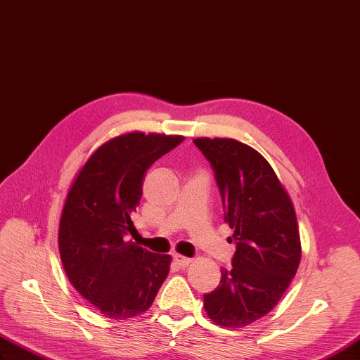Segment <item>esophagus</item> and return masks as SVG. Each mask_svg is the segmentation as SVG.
<instances>
[{
  "instance_id": "34e87169",
  "label": "esophagus",
  "mask_w": 360,
  "mask_h": 360,
  "mask_svg": "<svg viewBox=\"0 0 360 360\" xmlns=\"http://www.w3.org/2000/svg\"><path fill=\"white\" fill-rule=\"evenodd\" d=\"M174 262L177 263V265L181 266V268H186V266L191 265V263H193V260L185 257V255H180V254H175L174 255Z\"/></svg>"
}]
</instances>
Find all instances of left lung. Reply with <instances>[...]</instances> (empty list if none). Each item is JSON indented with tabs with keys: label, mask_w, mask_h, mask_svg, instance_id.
<instances>
[{
	"label": "left lung",
	"mask_w": 360,
	"mask_h": 360,
	"mask_svg": "<svg viewBox=\"0 0 360 360\" xmlns=\"http://www.w3.org/2000/svg\"><path fill=\"white\" fill-rule=\"evenodd\" d=\"M211 163L225 221L234 231L233 268L203 295L207 317L225 328L259 321L282 299L297 273L302 246L291 198L266 158L234 139H195Z\"/></svg>",
	"instance_id": "left-lung-1"
}]
</instances>
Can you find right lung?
I'll return each instance as SVG.
<instances>
[{
  "label": "right lung",
  "mask_w": 360,
  "mask_h": 360,
  "mask_svg": "<svg viewBox=\"0 0 360 360\" xmlns=\"http://www.w3.org/2000/svg\"><path fill=\"white\" fill-rule=\"evenodd\" d=\"M181 135L127 132L108 140L75 175L63 206L58 250L72 286L103 316L137 317L153 305L169 274L171 255L126 242L143 180Z\"/></svg>",
  "instance_id": "1"
}]
</instances>
